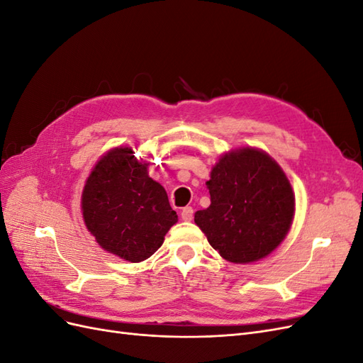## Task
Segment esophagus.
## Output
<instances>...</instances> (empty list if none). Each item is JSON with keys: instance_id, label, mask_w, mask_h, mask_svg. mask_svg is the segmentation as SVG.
Segmentation results:
<instances>
[{"instance_id": "1", "label": "esophagus", "mask_w": 363, "mask_h": 363, "mask_svg": "<svg viewBox=\"0 0 363 363\" xmlns=\"http://www.w3.org/2000/svg\"><path fill=\"white\" fill-rule=\"evenodd\" d=\"M180 216H182L183 221H192V219H194V208L189 207V206L188 207H183Z\"/></svg>"}]
</instances>
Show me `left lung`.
<instances>
[{
    "mask_svg": "<svg viewBox=\"0 0 363 363\" xmlns=\"http://www.w3.org/2000/svg\"><path fill=\"white\" fill-rule=\"evenodd\" d=\"M206 184L211 206L195 212V224L225 260H260L286 238L295 196L283 169L265 151L245 147L227 152Z\"/></svg>",
    "mask_w": 363,
    "mask_h": 363,
    "instance_id": "obj_1",
    "label": "left lung"
}]
</instances>
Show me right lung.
Wrapping results in <instances>:
<instances>
[{"label":"right lung","instance_id":"right-lung-1","mask_svg":"<svg viewBox=\"0 0 363 363\" xmlns=\"http://www.w3.org/2000/svg\"><path fill=\"white\" fill-rule=\"evenodd\" d=\"M147 167L131 148H113L98 160L82 195L84 224L96 242L133 263L155 255L179 219Z\"/></svg>","mask_w":363,"mask_h":363}]
</instances>
